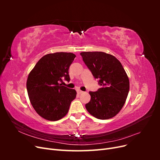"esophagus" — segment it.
Instances as JSON below:
<instances>
[{"instance_id": "34e87169", "label": "esophagus", "mask_w": 160, "mask_h": 160, "mask_svg": "<svg viewBox=\"0 0 160 160\" xmlns=\"http://www.w3.org/2000/svg\"><path fill=\"white\" fill-rule=\"evenodd\" d=\"M77 93H78L79 94H82V93H83L84 92L83 91H81V90H78L77 91Z\"/></svg>"}]
</instances>
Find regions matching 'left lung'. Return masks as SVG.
<instances>
[{"mask_svg":"<svg viewBox=\"0 0 160 160\" xmlns=\"http://www.w3.org/2000/svg\"><path fill=\"white\" fill-rule=\"evenodd\" d=\"M85 64L101 85L89 91L91 100L85 105L88 112L99 119L113 118L122 109L128 98L129 81L120 61L104 52H82Z\"/></svg>","mask_w":160,"mask_h":160,"instance_id":"left-lung-1","label":"left lung"}]
</instances>
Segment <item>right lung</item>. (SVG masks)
<instances>
[{
    "label": "right lung",
    "mask_w": 160,
    "mask_h": 160,
    "mask_svg": "<svg viewBox=\"0 0 160 160\" xmlns=\"http://www.w3.org/2000/svg\"><path fill=\"white\" fill-rule=\"evenodd\" d=\"M76 55L58 52L43 56L30 72L27 89L31 105L41 117L57 121L68 113L77 92L60 82L70 81L69 68Z\"/></svg>",
    "instance_id": "1"
}]
</instances>
